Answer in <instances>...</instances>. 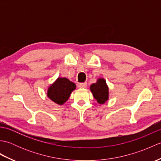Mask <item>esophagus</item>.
<instances>
[{"instance_id": "34e87169", "label": "esophagus", "mask_w": 161, "mask_h": 161, "mask_svg": "<svg viewBox=\"0 0 161 161\" xmlns=\"http://www.w3.org/2000/svg\"><path fill=\"white\" fill-rule=\"evenodd\" d=\"M77 86H78V88H86V86H87V83L86 82L79 83L77 84Z\"/></svg>"}]
</instances>
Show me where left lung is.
<instances>
[{"label": "left lung", "instance_id": "obj_1", "mask_svg": "<svg viewBox=\"0 0 161 161\" xmlns=\"http://www.w3.org/2000/svg\"><path fill=\"white\" fill-rule=\"evenodd\" d=\"M91 91L98 103L104 104L108 98V88L106 81L102 78L98 79L97 82L91 86Z\"/></svg>", "mask_w": 161, "mask_h": 161}]
</instances>
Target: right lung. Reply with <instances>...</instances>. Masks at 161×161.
Returning a JSON list of instances; mask_svg holds the SVG:
<instances>
[{
  "label": "right lung",
  "instance_id": "obj_1",
  "mask_svg": "<svg viewBox=\"0 0 161 161\" xmlns=\"http://www.w3.org/2000/svg\"><path fill=\"white\" fill-rule=\"evenodd\" d=\"M76 86L67 78L59 77L47 90V97L55 103L62 105L69 98Z\"/></svg>",
  "mask_w": 161,
  "mask_h": 161
}]
</instances>
